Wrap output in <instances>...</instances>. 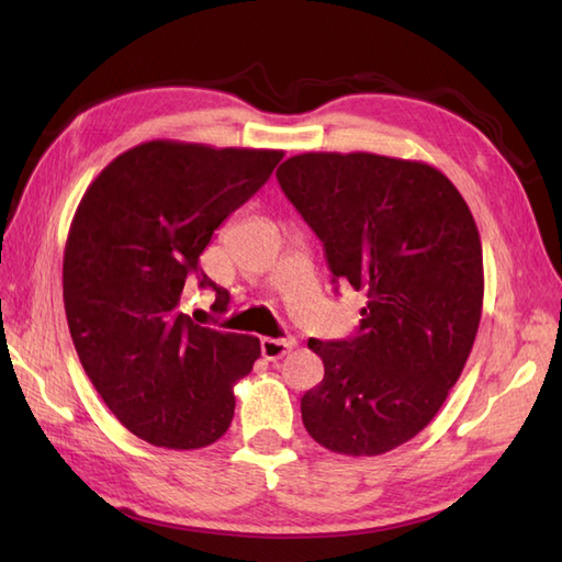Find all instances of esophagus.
<instances>
[{"instance_id":"34e87169","label":"esophagus","mask_w":562,"mask_h":562,"mask_svg":"<svg viewBox=\"0 0 562 562\" xmlns=\"http://www.w3.org/2000/svg\"><path fill=\"white\" fill-rule=\"evenodd\" d=\"M294 345H296L294 338H262L260 352L266 360H280V357L288 355Z\"/></svg>"}]
</instances>
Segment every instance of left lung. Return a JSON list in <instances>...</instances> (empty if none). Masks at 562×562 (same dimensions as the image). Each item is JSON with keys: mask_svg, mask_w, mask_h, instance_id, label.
Wrapping results in <instances>:
<instances>
[{"mask_svg": "<svg viewBox=\"0 0 562 562\" xmlns=\"http://www.w3.org/2000/svg\"><path fill=\"white\" fill-rule=\"evenodd\" d=\"M324 241L333 282L367 296L348 340H308L324 381L302 398L306 432L345 457H379L439 413L483 314L473 214L435 166L369 151H306L278 169Z\"/></svg>", "mask_w": 562, "mask_h": 562, "instance_id": "8db88e82", "label": "left lung"}]
</instances>
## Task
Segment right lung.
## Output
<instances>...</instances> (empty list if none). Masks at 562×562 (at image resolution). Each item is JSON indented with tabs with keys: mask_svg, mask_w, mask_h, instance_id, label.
Listing matches in <instances>:
<instances>
[{
	"mask_svg": "<svg viewBox=\"0 0 562 562\" xmlns=\"http://www.w3.org/2000/svg\"><path fill=\"white\" fill-rule=\"evenodd\" d=\"M284 151L151 139L93 178L71 220L63 296L83 372L130 432L166 449H202L232 425L234 386L260 340L198 326L181 312L214 229L268 181Z\"/></svg>",
	"mask_w": 562,
	"mask_h": 562,
	"instance_id": "obj_1",
	"label": "right lung"
}]
</instances>
